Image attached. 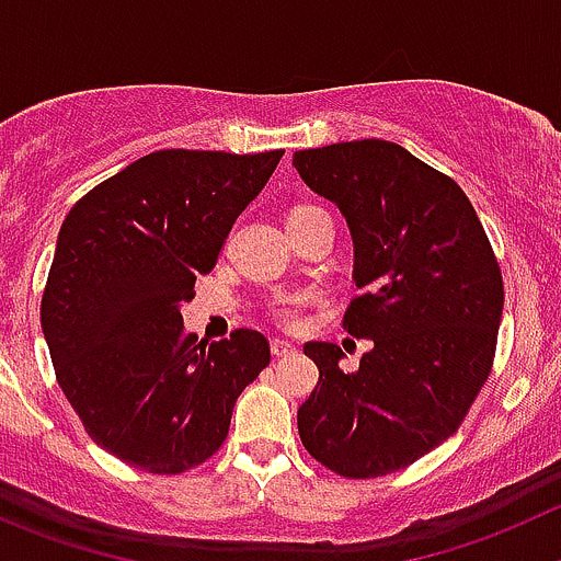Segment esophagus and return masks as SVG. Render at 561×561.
<instances>
[{"mask_svg": "<svg viewBox=\"0 0 561 561\" xmlns=\"http://www.w3.org/2000/svg\"><path fill=\"white\" fill-rule=\"evenodd\" d=\"M270 350H272V355H275V357H286V355H295L297 346L289 344V341H284V339H272Z\"/></svg>", "mask_w": 561, "mask_h": 561, "instance_id": "1", "label": "esophagus"}]
</instances>
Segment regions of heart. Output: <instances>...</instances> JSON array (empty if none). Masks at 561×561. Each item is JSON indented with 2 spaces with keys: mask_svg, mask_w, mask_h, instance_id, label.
Here are the masks:
<instances>
[{
  "mask_svg": "<svg viewBox=\"0 0 561 561\" xmlns=\"http://www.w3.org/2000/svg\"><path fill=\"white\" fill-rule=\"evenodd\" d=\"M297 308H300V297H284V300L277 302V317L284 319V322H291Z\"/></svg>",
  "mask_w": 561,
  "mask_h": 561,
  "instance_id": "heart-1",
  "label": "heart"
}]
</instances>
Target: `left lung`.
I'll return each instance as SVG.
<instances>
[{
    "mask_svg": "<svg viewBox=\"0 0 561 561\" xmlns=\"http://www.w3.org/2000/svg\"><path fill=\"white\" fill-rule=\"evenodd\" d=\"M291 164L344 215L360 289L344 328L375 344L346 375L341 346L308 341L319 382L297 410L300 440L341 477H386L455 435L482 391L504 311L499 261L466 192L397 142H335Z\"/></svg>",
    "mask_w": 561,
    "mask_h": 561,
    "instance_id": "1",
    "label": "left lung"
}]
</instances>
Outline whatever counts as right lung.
<instances>
[{
	"label": "right lung",
	"mask_w": 561,
	"mask_h": 561,
	"mask_svg": "<svg viewBox=\"0 0 561 561\" xmlns=\"http://www.w3.org/2000/svg\"><path fill=\"white\" fill-rule=\"evenodd\" d=\"M284 151L148 153L73 204L41 302L57 382L104 451L148 473L209 460L270 364L259 330L197 341L181 306Z\"/></svg>",
	"instance_id": "obj_1"
}]
</instances>
